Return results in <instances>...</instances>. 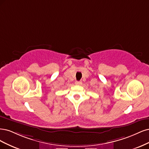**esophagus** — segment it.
<instances>
[{
	"label": "esophagus",
	"instance_id": "1",
	"mask_svg": "<svg viewBox=\"0 0 149 149\" xmlns=\"http://www.w3.org/2000/svg\"><path fill=\"white\" fill-rule=\"evenodd\" d=\"M75 84L76 85H80L82 84V82H81V81H76L75 82Z\"/></svg>",
	"mask_w": 149,
	"mask_h": 149
}]
</instances>
